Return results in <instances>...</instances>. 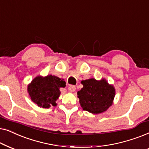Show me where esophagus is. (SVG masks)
Wrapping results in <instances>:
<instances>
[{
	"mask_svg": "<svg viewBox=\"0 0 149 149\" xmlns=\"http://www.w3.org/2000/svg\"><path fill=\"white\" fill-rule=\"evenodd\" d=\"M68 89L70 92H74V91L76 90V87L74 86V85H70V86L68 87Z\"/></svg>",
	"mask_w": 149,
	"mask_h": 149,
	"instance_id": "34e87169",
	"label": "esophagus"
}]
</instances>
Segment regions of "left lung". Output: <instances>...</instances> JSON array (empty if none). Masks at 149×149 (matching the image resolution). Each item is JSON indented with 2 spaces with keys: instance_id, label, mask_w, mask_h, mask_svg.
<instances>
[{
  "instance_id": "1",
  "label": "left lung",
  "mask_w": 149,
  "mask_h": 149,
  "mask_svg": "<svg viewBox=\"0 0 149 149\" xmlns=\"http://www.w3.org/2000/svg\"><path fill=\"white\" fill-rule=\"evenodd\" d=\"M81 83L83 87L77 92V95L83 110L92 114H99L107 111L113 104L115 89L106 79L97 81L89 79L82 81Z\"/></svg>"
}]
</instances>
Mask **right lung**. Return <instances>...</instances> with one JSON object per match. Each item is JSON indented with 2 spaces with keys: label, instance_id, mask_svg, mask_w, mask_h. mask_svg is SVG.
<instances>
[{
  "label": "right lung",
  "instance_id": "obj_1",
  "mask_svg": "<svg viewBox=\"0 0 149 149\" xmlns=\"http://www.w3.org/2000/svg\"><path fill=\"white\" fill-rule=\"evenodd\" d=\"M66 82L58 77L37 76L28 85V92L32 101L38 107L48 109L56 107L60 95V88L65 87Z\"/></svg>",
  "mask_w": 149,
  "mask_h": 149
}]
</instances>
